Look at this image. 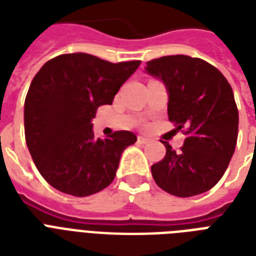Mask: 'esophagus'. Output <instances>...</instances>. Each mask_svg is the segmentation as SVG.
Masks as SVG:
<instances>
[{
  "label": "esophagus",
  "mask_w": 256,
  "mask_h": 256,
  "mask_svg": "<svg viewBox=\"0 0 256 256\" xmlns=\"http://www.w3.org/2000/svg\"><path fill=\"white\" fill-rule=\"evenodd\" d=\"M138 142H140V144H150V142H152V140H150V138H148V136H138Z\"/></svg>",
  "instance_id": "34e87169"
}]
</instances>
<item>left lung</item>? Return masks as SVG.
Returning a JSON list of instances; mask_svg holds the SVG:
<instances>
[{
  "instance_id": "8db88e82",
  "label": "left lung",
  "mask_w": 256,
  "mask_h": 256,
  "mask_svg": "<svg viewBox=\"0 0 256 256\" xmlns=\"http://www.w3.org/2000/svg\"><path fill=\"white\" fill-rule=\"evenodd\" d=\"M146 65L168 86V120L186 136L179 152L164 140L166 156L152 166V178L180 198L206 192L220 180L235 152L239 114L232 88L200 58L166 56Z\"/></svg>"
}]
</instances>
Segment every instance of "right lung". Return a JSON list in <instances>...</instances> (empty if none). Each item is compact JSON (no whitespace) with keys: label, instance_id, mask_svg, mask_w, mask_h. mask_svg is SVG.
I'll return each instance as SVG.
<instances>
[{"label":"right lung","instance_id":"right-lung-1","mask_svg":"<svg viewBox=\"0 0 256 256\" xmlns=\"http://www.w3.org/2000/svg\"><path fill=\"white\" fill-rule=\"evenodd\" d=\"M140 61L61 54L42 66L25 98V140L40 174L54 188L88 196L114 180L120 154L136 136L126 130L96 140L92 120L112 104Z\"/></svg>","mask_w":256,"mask_h":256}]
</instances>
